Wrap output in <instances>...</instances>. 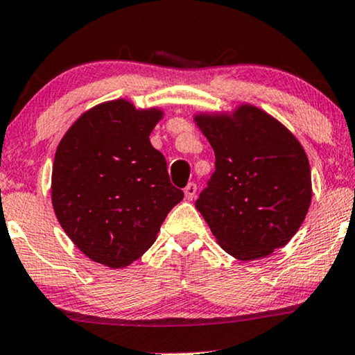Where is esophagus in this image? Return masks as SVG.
<instances>
[{
    "mask_svg": "<svg viewBox=\"0 0 355 355\" xmlns=\"http://www.w3.org/2000/svg\"><path fill=\"white\" fill-rule=\"evenodd\" d=\"M196 193H198V187L194 183H188V187L184 188V198H187V200H193L196 198Z\"/></svg>",
    "mask_w": 355,
    "mask_h": 355,
    "instance_id": "1",
    "label": "esophagus"
}]
</instances>
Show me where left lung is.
Segmentation results:
<instances>
[{
	"mask_svg": "<svg viewBox=\"0 0 355 355\" xmlns=\"http://www.w3.org/2000/svg\"><path fill=\"white\" fill-rule=\"evenodd\" d=\"M194 123L215 151V173L196 208L218 245L256 261L294 237L311 204V171L302 144L266 110L200 112Z\"/></svg>",
	"mask_w": 355,
	"mask_h": 355,
	"instance_id": "obj_1",
	"label": "left lung"
}]
</instances>
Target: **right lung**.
Here are the masks:
<instances>
[{"instance_id": "obj_1", "label": "right lung", "mask_w": 355, "mask_h": 355, "mask_svg": "<svg viewBox=\"0 0 355 355\" xmlns=\"http://www.w3.org/2000/svg\"><path fill=\"white\" fill-rule=\"evenodd\" d=\"M162 116L159 107L107 101L83 112L56 148L55 215L72 243L105 267L123 268L142 256L183 199L150 142Z\"/></svg>"}]
</instances>
